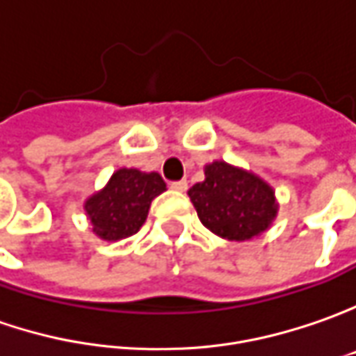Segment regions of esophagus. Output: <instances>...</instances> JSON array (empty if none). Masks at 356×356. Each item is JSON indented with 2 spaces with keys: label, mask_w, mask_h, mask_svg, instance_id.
Returning a JSON list of instances; mask_svg holds the SVG:
<instances>
[{
  "label": "esophagus",
  "mask_w": 356,
  "mask_h": 356,
  "mask_svg": "<svg viewBox=\"0 0 356 356\" xmlns=\"http://www.w3.org/2000/svg\"><path fill=\"white\" fill-rule=\"evenodd\" d=\"M171 189L179 191V193L187 191V181H185V179H181V181H173V183H171Z\"/></svg>",
  "instance_id": "obj_1"
}]
</instances>
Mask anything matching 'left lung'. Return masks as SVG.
I'll return each mask as SVG.
<instances>
[{
  "mask_svg": "<svg viewBox=\"0 0 356 356\" xmlns=\"http://www.w3.org/2000/svg\"><path fill=\"white\" fill-rule=\"evenodd\" d=\"M201 222L225 240L244 242L264 234L276 220L274 187L248 169L215 159L204 165V181L189 191Z\"/></svg>",
  "mask_w": 356,
  "mask_h": 356,
  "instance_id": "8db88e82",
  "label": "left lung"
}]
</instances>
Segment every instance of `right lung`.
<instances>
[{"label": "right lung", "mask_w": 356, "mask_h": 356, "mask_svg": "<svg viewBox=\"0 0 356 356\" xmlns=\"http://www.w3.org/2000/svg\"><path fill=\"white\" fill-rule=\"evenodd\" d=\"M163 191H167V185L159 173L120 167L102 189L84 201L90 230L108 242L128 238L140 230L147 218L152 201Z\"/></svg>", "instance_id": "obj_1"}]
</instances>
